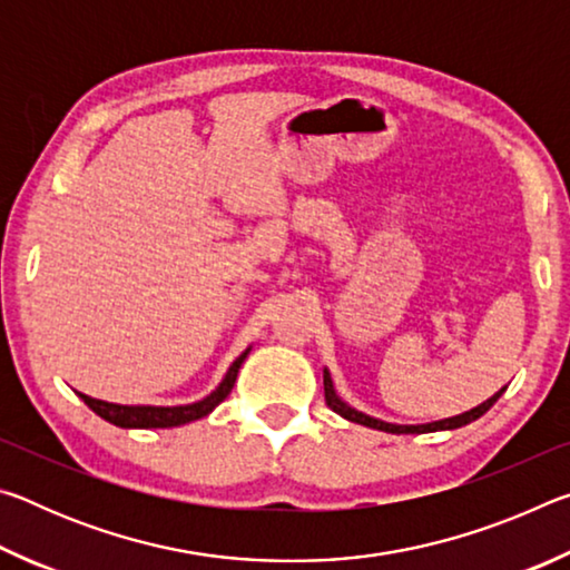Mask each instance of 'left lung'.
Segmentation results:
<instances>
[{
    "mask_svg": "<svg viewBox=\"0 0 570 570\" xmlns=\"http://www.w3.org/2000/svg\"><path fill=\"white\" fill-rule=\"evenodd\" d=\"M503 392H505V387L500 390L498 394H493V397H490L488 402L478 404L475 410L462 412V414H458V417H450V420H440V422H430V424H390V422L374 420V417H370V414H364V412H356L354 407H350V404L336 397L330 372L324 370V400H326V404H330V407H332L336 414H342V417L350 420V422L364 424V428H374V430H382V432H392V435H422V432L458 430V428H462V424H470L472 420L482 417V414H485L490 407H493V404L498 402V397H500V394H503Z\"/></svg>",
    "mask_w": 570,
    "mask_h": 570,
    "instance_id": "1",
    "label": "left lung"
}]
</instances>
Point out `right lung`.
Masks as SVG:
<instances>
[{
    "mask_svg": "<svg viewBox=\"0 0 570 570\" xmlns=\"http://www.w3.org/2000/svg\"><path fill=\"white\" fill-rule=\"evenodd\" d=\"M246 354H248V350L240 354L234 364H230V370L226 372L224 382H220L206 400L193 402V404H180V407H128V404L92 400V397H88V394H80V397L95 414H100L102 420L118 424V428H178V424L206 417L208 412L216 410V404H220L228 397V392L234 390L238 370H240V364H244Z\"/></svg>",
    "mask_w": 570,
    "mask_h": 570,
    "instance_id": "1",
    "label": "right lung"
}]
</instances>
